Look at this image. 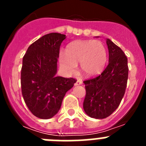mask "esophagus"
Masks as SVG:
<instances>
[{
  "label": "esophagus",
  "instance_id": "obj_1",
  "mask_svg": "<svg viewBox=\"0 0 146 146\" xmlns=\"http://www.w3.org/2000/svg\"><path fill=\"white\" fill-rule=\"evenodd\" d=\"M82 84V81L81 80H77V82L74 83V86H80V85Z\"/></svg>",
  "mask_w": 146,
  "mask_h": 146
}]
</instances>
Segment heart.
Listing matches in <instances>:
<instances>
[{
  "label": "heart",
  "mask_w": 146,
  "mask_h": 146,
  "mask_svg": "<svg viewBox=\"0 0 146 146\" xmlns=\"http://www.w3.org/2000/svg\"><path fill=\"white\" fill-rule=\"evenodd\" d=\"M108 54L104 44L98 40H82L72 42L66 54H60L59 63L67 74H73L80 63L82 72L92 77L101 74L107 63Z\"/></svg>",
  "instance_id": "heart-1"
}]
</instances>
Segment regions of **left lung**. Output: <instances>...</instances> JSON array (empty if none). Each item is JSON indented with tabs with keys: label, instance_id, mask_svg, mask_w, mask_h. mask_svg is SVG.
Here are the masks:
<instances>
[{
	"label": "left lung",
	"instance_id": "8db88e82",
	"mask_svg": "<svg viewBox=\"0 0 146 146\" xmlns=\"http://www.w3.org/2000/svg\"><path fill=\"white\" fill-rule=\"evenodd\" d=\"M109 64L100 75L85 80L86 94L83 109L88 116L102 119L119 106L128 80V61L123 50L107 38Z\"/></svg>",
	"mask_w": 146,
	"mask_h": 146
}]
</instances>
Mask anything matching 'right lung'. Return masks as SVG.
<instances>
[{
	"label": "right lung",
	"instance_id": "add662e5",
	"mask_svg": "<svg viewBox=\"0 0 146 146\" xmlns=\"http://www.w3.org/2000/svg\"><path fill=\"white\" fill-rule=\"evenodd\" d=\"M66 35L46 34L29 46L23 59L21 88L30 111L37 118H51L58 113L66 93L77 82L56 77L60 47Z\"/></svg>",
	"mask_w": 146,
	"mask_h": 146
}]
</instances>
